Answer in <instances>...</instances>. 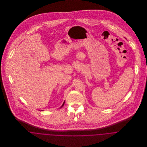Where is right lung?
I'll use <instances>...</instances> for the list:
<instances>
[{
	"mask_svg": "<svg viewBox=\"0 0 147 147\" xmlns=\"http://www.w3.org/2000/svg\"><path fill=\"white\" fill-rule=\"evenodd\" d=\"M64 102H63V105H62V106H63V105H64Z\"/></svg>",
	"mask_w": 147,
	"mask_h": 147,
	"instance_id": "1",
	"label": "right lung"
}]
</instances>
